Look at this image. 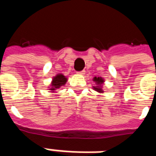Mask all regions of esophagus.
<instances>
[{
    "instance_id": "34e87169",
    "label": "esophagus",
    "mask_w": 156,
    "mask_h": 156,
    "mask_svg": "<svg viewBox=\"0 0 156 156\" xmlns=\"http://www.w3.org/2000/svg\"><path fill=\"white\" fill-rule=\"evenodd\" d=\"M77 73H78V74H80V75H83V74H85V71L84 70L78 71V72H77Z\"/></svg>"
}]
</instances>
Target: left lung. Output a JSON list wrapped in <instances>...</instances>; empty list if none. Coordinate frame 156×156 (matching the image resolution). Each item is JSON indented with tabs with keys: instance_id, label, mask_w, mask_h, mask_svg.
<instances>
[{
	"instance_id": "left-lung-1",
	"label": "left lung",
	"mask_w": 156,
	"mask_h": 156,
	"mask_svg": "<svg viewBox=\"0 0 156 156\" xmlns=\"http://www.w3.org/2000/svg\"><path fill=\"white\" fill-rule=\"evenodd\" d=\"M93 81L96 83V86H93V88H94V90H96L97 92L99 93H103L104 92V90H102V86L103 83H104V78H101V77H95V78H93Z\"/></svg>"
}]
</instances>
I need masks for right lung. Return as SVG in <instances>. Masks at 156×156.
I'll list each match as a JSON object with an SVG mask.
<instances>
[{"instance_id":"1","label":"right lung","mask_w":156,"mask_h":156,"mask_svg":"<svg viewBox=\"0 0 156 156\" xmlns=\"http://www.w3.org/2000/svg\"><path fill=\"white\" fill-rule=\"evenodd\" d=\"M66 82H67V78L66 76H64L61 73H58L57 75H56L52 78V83H51V87H49V90L54 91L56 89H59L62 86H65Z\"/></svg>"}]
</instances>
